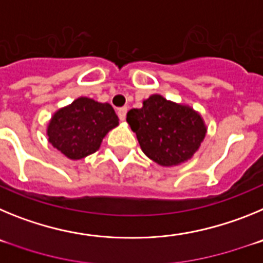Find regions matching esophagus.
Segmentation results:
<instances>
[{
  "mask_svg": "<svg viewBox=\"0 0 263 263\" xmlns=\"http://www.w3.org/2000/svg\"><path fill=\"white\" fill-rule=\"evenodd\" d=\"M126 113H127L126 106H124V108H120L117 110V115H118V117H120L121 121H125V118H126Z\"/></svg>",
  "mask_w": 263,
  "mask_h": 263,
  "instance_id": "1",
  "label": "esophagus"
}]
</instances>
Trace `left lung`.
<instances>
[{
    "label": "left lung",
    "mask_w": 263,
    "mask_h": 263,
    "mask_svg": "<svg viewBox=\"0 0 263 263\" xmlns=\"http://www.w3.org/2000/svg\"><path fill=\"white\" fill-rule=\"evenodd\" d=\"M126 121L142 152L160 166H178L191 159L206 133L197 111L160 95L145 100L141 109L127 111Z\"/></svg>",
    "instance_id": "obj_1"
}]
</instances>
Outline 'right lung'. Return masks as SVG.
<instances>
[{
	"instance_id": "obj_1",
	"label": "right lung",
	"mask_w": 263,
	"mask_h": 263,
	"mask_svg": "<svg viewBox=\"0 0 263 263\" xmlns=\"http://www.w3.org/2000/svg\"><path fill=\"white\" fill-rule=\"evenodd\" d=\"M118 125L108 103L79 97L52 116L47 127L48 142L69 159H81L97 152L109 130Z\"/></svg>"
}]
</instances>
